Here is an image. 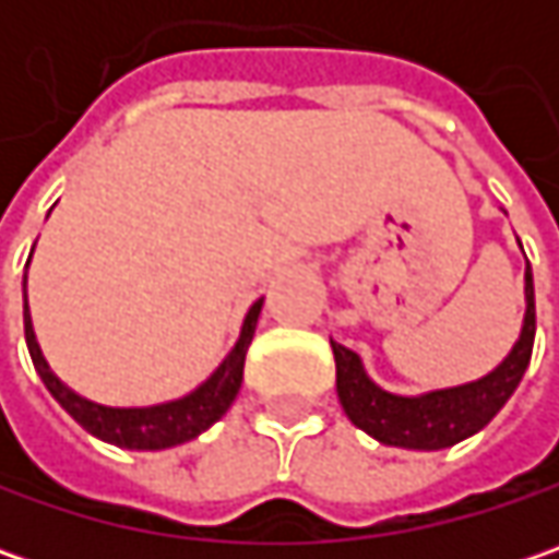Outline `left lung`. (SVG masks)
Returning a JSON list of instances; mask_svg holds the SVG:
<instances>
[{
  "label": "left lung",
  "mask_w": 559,
  "mask_h": 559,
  "mask_svg": "<svg viewBox=\"0 0 559 559\" xmlns=\"http://www.w3.org/2000/svg\"><path fill=\"white\" fill-rule=\"evenodd\" d=\"M532 342H535V289H532V270L526 267L523 333L513 352L488 376L426 395H392L364 373V364L352 348L333 342L335 392L348 419L376 441L414 448V451H439L469 439L504 407L507 397L516 392L520 379L526 373Z\"/></svg>",
  "instance_id": "8db88e82"
}]
</instances>
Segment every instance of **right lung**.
<instances>
[{
  "label": "right lung",
  "mask_w": 559,
  "mask_h": 559,
  "mask_svg": "<svg viewBox=\"0 0 559 559\" xmlns=\"http://www.w3.org/2000/svg\"><path fill=\"white\" fill-rule=\"evenodd\" d=\"M261 305H264V298H258L251 305L236 348L226 355L224 364L207 376L195 392L177 397V401L152 404V407H105V404H96L90 397L76 395L74 389H68L49 370L46 357L36 345L33 323L27 313H24V338H27L33 367H36L39 379L46 382V389L90 436L111 441L118 448H130V451H162V448H174V444H183V441L202 436L207 426H214L229 411V404L236 401L239 385H242V367H246L248 345H251V335H254V326H258Z\"/></svg>",
  "instance_id": "right-lung-1"
}]
</instances>
